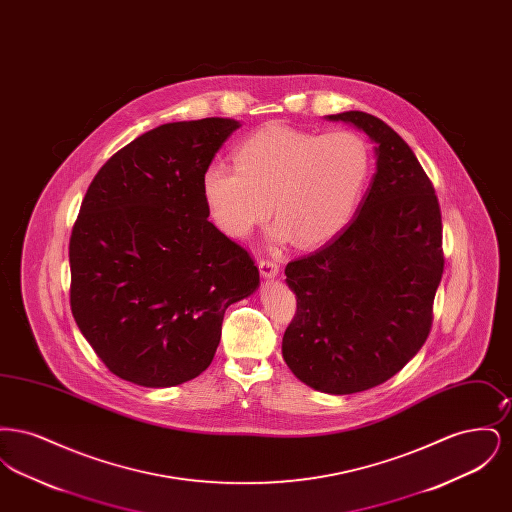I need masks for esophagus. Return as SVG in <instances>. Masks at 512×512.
Listing matches in <instances>:
<instances>
[{"mask_svg": "<svg viewBox=\"0 0 512 512\" xmlns=\"http://www.w3.org/2000/svg\"><path fill=\"white\" fill-rule=\"evenodd\" d=\"M259 270L265 278H274L280 272V263L276 259H261L259 261Z\"/></svg>", "mask_w": 512, "mask_h": 512, "instance_id": "34e87169", "label": "esophagus"}]
</instances>
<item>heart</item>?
Wrapping results in <instances>:
<instances>
[{
	"mask_svg": "<svg viewBox=\"0 0 512 512\" xmlns=\"http://www.w3.org/2000/svg\"><path fill=\"white\" fill-rule=\"evenodd\" d=\"M372 167V147L355 130L267 124L234 149V169H205L201 192L211 219L232 238H247L272 211L278 242L320 245L355 217Z\"/></svg>",
	"mask_w": 512,
	"mask_h": 512,
	"instance_id": "heart-1",
	"label": "heart"
}]
</instances>
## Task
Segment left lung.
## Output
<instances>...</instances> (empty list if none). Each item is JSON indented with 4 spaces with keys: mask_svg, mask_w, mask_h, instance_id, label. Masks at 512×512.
<instances>
[{
    "mask_svg": "<svg viewBox=\"0 0 512 512\" xmlns=\"http://www.w3.org/2000/svg\"><path fill=\"white\" fill-rule=\"evenodd\" d=\"M328 119L376 142V174L340 236L288 263L297 309L282 355L307 386L345 395L384 384L420 351L445 259L438 195L413 149L363 111Z\"/></svg>",
    "mask_w": 512,
    "mask_h": 512,
    "instance_id": "8db88e82",
    "label": "left lung"
}]
</instances>
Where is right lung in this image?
<instances>
[{"label":"right lung","instance_id":"right-lung-1","mask_svg":"<svg viewBox=\"0 0 512 512\" xmlns=\"http://www.w3.org/2000/svg\"><path fill=\"white\" fill-rule=\"evenodd\" d=\"M232 119L161 124L94 176L69 244L71 311L103 365L126 382L169 388L199 376L228 305L257 290L242 245L209 222L203 172Z\"/></svg>","mask_w":512,"mask_h":512}]
</instances>
